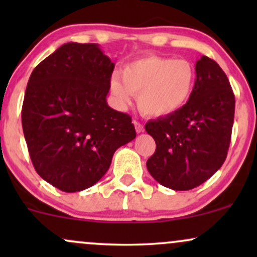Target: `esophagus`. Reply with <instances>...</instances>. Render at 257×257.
I'll list each match as a JSON object with an SVG mask.
<instances>
[{"label":"esophagus","instance_id":"esophagus-1","mask_svg":"<svg viewBox=\"0 0 257 257\" xmlns=\"http://www.w3.org/2000/svg\"><path fill=\"white\" fill-rule=\"evenodd\" d=\"M133 123H134L135 131H137V133H143L144 132L143 123H140V122H139V120H133Z\"/></svg>","mask_w":257,"mask_h":257}]
</instances>
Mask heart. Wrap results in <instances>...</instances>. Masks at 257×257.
<instances>
[{
    "mask_svg": "<svg viewBox=\"0 0 257 257\" xmlns=\"http://www.w3.org/2000/svg\"><path fill=\"white\" fill-rule=\"evenodd\" d=\"M196 70L185 59L146 55L129 61L119 76H112L110 89L119 107L125 108L138 95V107L149 117L179 111L192 96Z\"/></svg>",
    "mask_w": 257,
    "mask_h": 257,
    "instance_id": "1",
    "label": "heart"
}]
</instances>
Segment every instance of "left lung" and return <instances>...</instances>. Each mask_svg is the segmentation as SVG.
Listing matches in <instances>:
<instances>
[{"instance_id": "left-lung-1", "label": "left lung", "mask_w": 257, "mask_h": 257, "mask_svg": "<svg viewBox=\"0 0 257 257\" xmlns=\"http://www.w3.org/2000/svg\"><path fill=\"white\" fill-rule=\"evenodd\" d=\"M196 85L179 111L146 123L156 141L147 170L159 184L175 191L202 185L227 157L234 119V94L216 61L202 57L196 63Z\"/></svg>"}]
</instances>
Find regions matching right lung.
<instances>
[{"label":"right lung","mask_w":257,"mask_h":257,"mask_svg":"<svg viewBox=\"0 0 257 257\" xmlns=\"http://www.w3.org/2000/svg\"><path fill=\"white\" fill-rule=\"evenodd\" d=\"M114 64L95 43H65L32 71L22 124L35 170L78 192L99 181L112 156L137 137L132 117L106 102Z\"/></svg>","instance_id":"obj_1"}]
</instances>
